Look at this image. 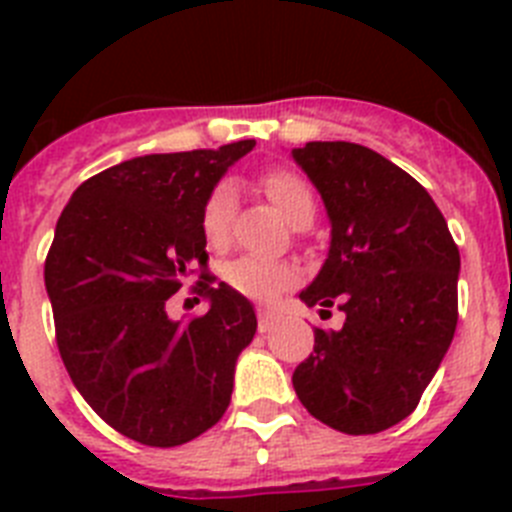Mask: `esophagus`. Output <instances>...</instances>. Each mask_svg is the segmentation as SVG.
Returning a JSON list of instances; mask_svg holds the SVG:
<instances>
[{
    "label": "esophagus",
    "mask_w": 512,
    "mask_h": 512,
    "mask_svg": "<svg viewBox=\"0 0 512 512\" xmlns=\"http://www.w3.org/2000/svg\"><path fill=\"white\" fill-rule=\"evenodd\" d=\"M274 323H277V312L259 310V330H261V333H266V330L274 328Z\"/></svg>",
    "instance_id": "1"
}]
</instances>
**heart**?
Masks as SVG:
<instances>
[{
	"instance_id": "obj_1",
	"label": "heart",
	"mask_w": 512,
	"mask_h": 512,
	"mask_svg": "<svg viewBox=\"0 0 512 512\" xmlns=\"http://www.w3.org/2000/svg\"><path fill=\"white\" fill-rule=\"evenodd\" d=\"M261 189L269 197V202L277 207L279 215L287 220L292 228L302 230L312 223L315 217V197L312 189L302 176L292 171H271L261 179ZM235 217V187L230 182H220L207 194L202 205L200 225L207 246L215 251H223L233 235ZM223 279L251 300H274L289 287H295L300 279V269L289 261H266L259 256H241L223 266Z\"/></svg>"
}]
</instances>
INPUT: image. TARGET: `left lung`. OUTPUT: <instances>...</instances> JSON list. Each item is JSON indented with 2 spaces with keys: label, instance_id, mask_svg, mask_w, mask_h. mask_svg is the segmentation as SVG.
I'll return each instance as SVG.
<instances>
[{
  "label": "left lung",
  "instance_id": "left-lung-1",
  "mask_svg": "<svg viewBox=\"0 0 512 512\" xmlns=\"http://www.w3.org/2000/svg\"><path fill=\"white\" fill-rule=\"evenodd\" d=\"M292 156L330 217L328 259L300 300L346 315L343 328H315L292 384L320 423L379 433L418 408L449 351L459 248L431 194L372 148L312 140Z\"/></svg>",
  "mask_w": 512,
  "mask_h": 512
}]
</instances>
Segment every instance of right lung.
Returning a JSON list of instances; mask_svg holds the SVG:
<instances>
[{"mask_svg": "<svg viewBox=\"0 0 512 512\" xmlns=\"http://www.w3.org/2000/svg\"><path fill=\"white\" fill-rule=\"evenodd\" d=\"M253 146L130 158L87 179L58 217L45 289L63 366L104 423L146 446H182L223 418L256 333L251 302L205 274L200 225L207 194ZM194 268L211 310L171 321L165 302Z\"/></svg>", "mask_w": 512, "mask_h": 512, "instance_id": "obj_1", "label": "right lung"}]
</instances>
